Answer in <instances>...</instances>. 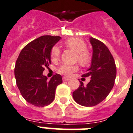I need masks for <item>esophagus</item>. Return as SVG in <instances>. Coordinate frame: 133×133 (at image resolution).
Segmentation results:
<instances>
[{"label": "esophagus", "instance_id": "1", "mask_svg": "<svg viewBox=\"0 0 133 133\" xmlns=\"http://www.w3.org/2000/svg\"><path fill=\"white\" fill-rule=\"evenodd\" d=\"M70 79L68 78H67V77H63V81H69Z\"/></svg>", "mask_w": 133, "mask_h": 133}]
</instances>
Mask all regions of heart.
I'll return each mask as SVG.
<instances>
[{
  "label": "heart",
  "instance_id": "1",
  "mask_svg": "<svg viewBox=\"0 0 133 133\" xmlns=\"http://www.w3.org/2000/svg\"><path fill=\"white\" fill-rule=\"evenodd\" d=\"M65 45L76 53V58L80 64L85 65L90 62L91 55L87 50V44L82 39L79 38H72L65 42ZM51 57V59L53 61L59 59L60 57V49L58 46H54L52 48ZM78 70V66L77 65L63 64L59 68V72L63 75L71 76L72 73L76 72Z\"/></svg>",
  "mask_w": 133,
  "mask_h": 133
}]
</instances>
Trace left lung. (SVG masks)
Returning a JSON list of instances; mask_svg holds the SVG:
<instances>
[{
	"mask_svg": "<svg viewBox=\"0 0 133 133\" xmlns=\"http://www.w3.org/2000/svg\"><path fill=\"white\" fill-rule=\"evenodd\" d=\"M92 47L91 66L82 77L91 76L90 82L84 85L80 81L78 89L73 92L74 101L82 106L91 107L103 101L114 85L116 67L108 48L99 40L90 38Z\"/></svg>",
	"mask_w": 133,
	"mask_h": 133,
	"instance_id": "obj_1",
	"label": "left lung"
}]
</instances>
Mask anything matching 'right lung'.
I'll use <instances>...</instances> for the list:
<instances>
[{"mask_svg": "<svg viewBox=\"0 0 133 133\" xmlns=\"http://www.w3.org/2000/svg\"><path fill=\"white\" fill-rule=\"evenodd\" d=\"M61 38L49 35L38 38L23 48L16 61L17 86L25 101L35 106L53 102L57 87L62 83L60 74H56L50 80L43 75L44 68L51 63V49Z\"/></svg>", "mask_w": 133, "mask_h": 133, "instance_id": "right-lung-1", "label": "right lung"}]
</instances>
